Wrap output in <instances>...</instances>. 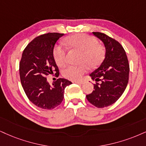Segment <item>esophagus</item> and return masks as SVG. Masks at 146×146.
<instances>
[{"mask_svg": "<svg viewBox=\"0 0 146 146\" xmlns=\"http://www.w3.org/2000/svg\"><path fill=\"white\" fill-rule=\"evenodd\" d=\"M74 83H76V84H82V83H83V81H82V80H74V81H72Z\"/></svg>", "mask_w": 146, "mask_h": 146, "instance_id": "34e87169", "label": "esophagus"}]
</instances>
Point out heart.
Wrapping results in <instances>:
<instances>
[{
  "label": "heart",
  "instance_id": "obj_1",
  "mask_svg": "<svg viewBox=\"0 0 146 146\" xmlns=\"http://www.w3.org/2000/svg\"><path fill=\"white\" fill-rule=\"evenodd\" d=\"M68 45L82 51L81 62L87 64L89 67L93 68L102 62L104 57L103 46L98 44L95 37L79 34L71 36L66 39ZM66 48L62 45H57L54 48L53 57L58 66H63L66 62ZM87 71V66H68L62 70V75L70 80H76L81 78L82 75Z\"/></svg>",
  "mask_w": 146,
  "mask_h": 146
}]
</instances>
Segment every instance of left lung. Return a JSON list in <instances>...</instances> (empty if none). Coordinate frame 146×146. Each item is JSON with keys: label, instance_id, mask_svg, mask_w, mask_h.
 I'll list each match as a JSON object with an SVG mask.
<instances>
[{"label": "left lung", "instance_id": "1", "mask_svg": "<svg viewBox=\"0 0 146 146\" xmlns=\"http://www.w3.org/2000/svg\"><path fill=\"white\" fill-rule=\"evenodd\" d=\"M104 42L105 59L90 74L95 80L94 90L87 95V100L99 108L113 104L120 98L129 82V65L127 54L118 41L102 32H93Z\"/></svg>", "mask_w": 146, "mask_h": 146}]
</instances>
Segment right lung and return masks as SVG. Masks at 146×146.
Listing matches in <instances>:
<instances>
[{
    "instance_id": "obj_1",
    "label": "right lung",
    "mask_w": 146,
    "mask_h": 146,
    "mask_svg": "<svg viewBox=\"0 0 146 146\" xmlns=\"http://www.w3.org/2000/svg\"><path fill=\"white\" fill-rule=\"evenodd\" d=\"M64 34L47 33L33 39L23 50L19 63V76L25 93L30 102L40 108L51 110L64 100L65 88L72 82L58 78L51 85L49 74L59 76V68L53 57L55 43Z\"/></svg>"
}]
</instances>
